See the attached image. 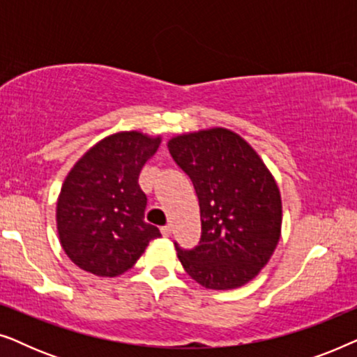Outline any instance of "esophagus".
<instances>
[{
  "label": "esophagus",
  "mask_w": 357,
  "mask_h": 357,
  "mask_svg": "<svg viewBox=\"0 0 357 357\" xmlns=\"http://www.w3.org/2000/svg\"><path fill=\"white\" fill-rule=\"evenodd\" d=\"M160 232H162L164 237H170V234H172V227H170V226L160 227Z\"/></svg>",
  "instance_id": "34e87169"
}]
</instances>
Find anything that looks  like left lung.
I'll return each mask as SVG.
<instances>
[{
	"instance_id": "1",
	"label": "left lung",
	"mask_w": 357,
	"mask_h": 357,
	"mask_svg": "<svg viewBox=\"0 0 357 357\" xmlns=\"http://www.w3.org/2000/svg\"><path fill=\"white\" fill-rule=\"evenodd\" d=\"M169 151L192 178L199 202L202 237L187 250L185 271L208 289H234L270 260L281 234L278 185L252 146L226 128L175 136Z\"/></svg>"
}]
</instances>
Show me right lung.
Here are the masks:
<instances>
[{"instance_id":"1","label":"right lung","mask_w":357,"mask_h":357,"mask_svg":"<svg viewBox=\"0 0 357 357\" xmlns=\"http://www.w3.org/2000/svg\"><path fill=\"white\" fill-rule=\"evenodd\" d=\"M160 138L138 131L107 136L77 160L56 203V226L70 260L97 276L135 265L159 229L144 221L148 198L138 178Z\"/></svg>"}]
</instances>
